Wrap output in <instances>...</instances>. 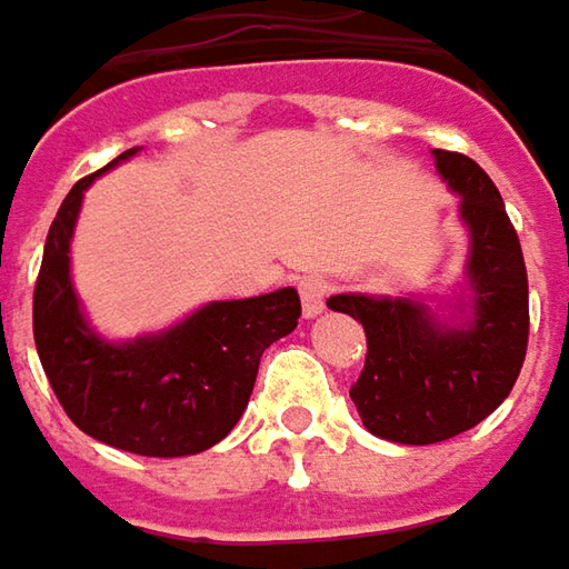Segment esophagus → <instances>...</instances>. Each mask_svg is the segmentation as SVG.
Masks as SVG:
<instances>
[{"instance_id":"esophagus-1","label":"esophagus","mask_w":569,"mask_h":569,"mask_svg":"<svg viewBox=\"0 0 569 569\" xmlns=\"http://www.w3.org/2000/svg\"><path fill=\"white\" fill-rule=\"evenodd\" d=\"M301 292V315L317 317L323 311V301L330 296V280L327 277H305L299 283Z\"/></svg>"}]
</instances>
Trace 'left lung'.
Wrapping results in <instances>:
<instances>
[{"label": "left lung", "mask_w": 569, "mask_h": 569, "mask_svg": "<svg viewBox=\"0 0 569 569\" xmlns=\"http://www.w3.org/2000/svg\"><path fill=\"white\" fill-rule=\"evenodd\" d=\"M436 171L461 196L467 264L455 299L330 296L361 320L367 361L351 401L365 427L401 446H432L477 427L511 396L527 358L529 286L520 239L496 183L473 158L432 149ZM443 315L439 316L438 311Z\"/></svg>", "instance_id": "obj_1"}]
</instances>
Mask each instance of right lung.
Returning <instances> with one entry per match:
<instances>
[{
	"instance_id": "add662e5",
	"label": "right lung",
	"mask_w": 569,
	"mask_h": 569,
	"mask_svg": "<svg viewBox=\"0 0 569 569\" xmlns=\"http://www.w3.org/2000/svg\"><path fill=\"white\" fill-rule=\"evenodd\" d=\"M137 149L118 154L111 171ZM83 177L64 196L46 236L33 289V339L64 415L80 430L146 458H183L218 446L239 423L268 346L296 330L299 292L208 301L168 330L111 342L90 327L71 283V239Z\"/></svg>"
}]
</instances>
